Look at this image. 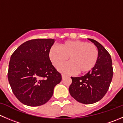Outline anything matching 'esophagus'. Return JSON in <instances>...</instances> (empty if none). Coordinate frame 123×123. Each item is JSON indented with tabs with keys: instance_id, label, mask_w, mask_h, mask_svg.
<instances>
[{
	"instance_id": "esophagus-1",
	"label": "esophagus",
	"mask_w": 123,
	"mask_h": 123,
	"mask_svg": "<svg viewBox=\"0 0 123 123\" xmlns=\"http://www.w3.org/2000/svg\"><path fill=\"white\" fill-rule=\"evenodd\" d=\"M67 75H65V74H62V79H64V77H67Z\"/></svg>"
}]
</instances>
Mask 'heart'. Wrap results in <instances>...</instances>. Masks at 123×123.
Masks as SVG:
<instances>
[{
  "instance_id": "heart-1",
  "label": "heart",
  "mask_w": 123,
  "mask_h": 123,
  "mask_svg": "<svg viewBox=\"0 0 123 123\" xmlns=\"http://www.w3.org/2000/svg\"><path fill=\"white\" fill-rule=\"evenodd\" d=\"M52 64L58 67L68 59L70 62L59 67V71L68 74H86L96 66L98 59V50L94 44L86 41H67L60 47L53 46L49 52Z\"/></svg>"
}]
</instances>
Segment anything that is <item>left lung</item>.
I'll return each instance as SVG.
<instances>
[{"label":"left lung","instance_id":"obj_1","mask_svg":"<svg viewBox=\"0 0 123 123\" xmlns=\"http://www.w3.org/2000/svg\"><path fill=\"white\" fill-rule=\"evenodd\" d=\"M97 47L98 59L92 70L83 76L71 77L69 87L71 97L83 104H92L100 100L108 91L113 76L112 62L108 51L101 44L88 39Z\"/></svg>","mask_w":123,"mask_h":123}]
</instances>
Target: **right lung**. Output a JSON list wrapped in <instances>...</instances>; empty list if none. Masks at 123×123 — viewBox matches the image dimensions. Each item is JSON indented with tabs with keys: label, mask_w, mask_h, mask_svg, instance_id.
Masks as SVG:
<instances>
[{
	"label": "right lung",
	"mask_w": 123,
	"mask_h": 123,
	"mask_svg": "<svg viewBox=\"0 0 123 123\" xmlns=\"http://www.w3.org/2000/svg\"><path fill=\"white\" fill-rule=\"evenodd\" d=\"M54 39H35L20 45L11 56L8 72L13 93L21 103L38 106L47 103L62 76L49 52Z\"/></svg>",
	"instance_id": "1"
}]
</instances>
